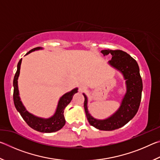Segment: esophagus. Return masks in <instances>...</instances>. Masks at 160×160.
I'll return each mask as SVG.
<instances>
[{
  "instance_id": "1",
  "label": "esophagus",
  "mask_w": 160,
  "mask_h": 160,
  "mask_svg": "<svg viewBox=\"0 0 160 160\" xmlns=\"http://www.w3.org/2000/svg\"><path fill=\"white\" fill-rule=\"evenodd\" d=\"M85 89H86V87L85 85H79V90H80V92L85 90Z\"/></svg>"
}]
</instances>
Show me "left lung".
<instances>
[{
  "label": "left lung",
  "mask_w": 160,
  "mask_h": 160,
  "mask_svg": "<svg viewBox=\"0 0 160 160\" xmlns=\"http://www.w3.org/2000/svg\"><path fill=\"white\" fill-rule=\"evenodd\" d=\"M104 56H112L108 63L122 74L126 81V92L118 109L112 116L105 119H97L88 110V99L85 93L84 108L87 118L91 126L101 131H113L126 125L138 111L142 91V82L138 63L131 56L121 50H102Z\"/></svg>",
  "instance_id": "obj_1"
}]
</instances>
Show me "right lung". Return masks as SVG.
Segmentation results:
<instances>
[{"label": "right lung", "mask_w": 160, "mask_h": 160, "mask_svg": "<svg viewBox=\"0 0 160 160\" xmlns=\"http://www.w3.org/2000/svg\"><path fill=\"white\" fill-rule=\"evenodd\" d=\"M42 47L34 48L26 53L28 55L33 51L42 50ZM25 55V56H26ZM22 63V58L18 63L17 72L15 75L14 80H13V87H14V91H13V101H14L15 107L18 112L20 113L22 118L25 120V122L28 124L29 127L33 128L35 131H37L42 132H56L61 130L66 124V119L64 117V109L68 105L69 103L71 102L75 93L78 92V88L72 89L71 91L64 94L63 96L60 97L58 100L57 107H56V112L53 116L51 117L45 118L42 117H39L32 113H29L26 109L25 107L24 106L22 102L21 101L20 92L18 89V78L20 75V66Z\"/></svg>", "instance_id": "obj_1"}]
</instances>
